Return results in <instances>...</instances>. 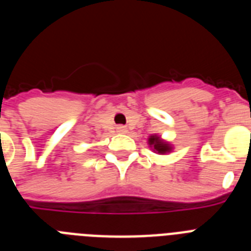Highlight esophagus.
I'll list each match as a JSON object with an SVG mask.
<instances>
[{
	"label": "esophagus",
	"mask_w": 251,
	"mask_h": 251,
	"mask_svg": "<svg viewBox=\"0 0 251 251\" xmlns=\"http://www.w3.org/2000/svg\"><path fill=\"white\" fill-rule=\"evenodd\" d=\"M117 129H118L119 133H124V132H126V128H124V127H118V128H117Z\"/></svg>",
	"instance_id": "obj_1"
}]
</instances>
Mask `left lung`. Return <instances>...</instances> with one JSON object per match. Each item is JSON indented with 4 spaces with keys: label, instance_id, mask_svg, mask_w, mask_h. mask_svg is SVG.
Listing matches in <instances>:
<instances>
[{
    "label": "left lung",
    "instance_id": "1",
    "mask_svg": "<svg viewBox=\"0 0 251 251\" xmlns=\"http://www.w3.org/2000/svg\"><path fill=\"white\" fill-rule=\"evenodd\" d=\"M148 145H150V147L153 148V151H156V153H159V154L170 153L172 151V147L170 146V143H167V142L159 138L157 134H153V136H151L148 138Z\"/></svg>",
    "mask_w": 251,
    "mask_h": 251
}]
</instances>
